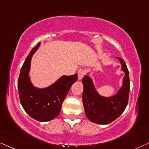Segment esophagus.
Here are the masks:
<instances>
[{
    "instance_id": "obj_1",
    "label": "esophagus",
    "mask_w": 149,
    "mask_h": 149,
    "mask_svg": "<svg viewBox=\"0 0 149 149\" xmlns=\"http://www.w3.org/2000/svg\"><path fill=\"white\" fill-rule=\"evenodd\" d=\"M86 74V70L84 69H80L78 71V78L79 79L81 80L82 78L85 76Z\"/></svg>"
}]
</instances>
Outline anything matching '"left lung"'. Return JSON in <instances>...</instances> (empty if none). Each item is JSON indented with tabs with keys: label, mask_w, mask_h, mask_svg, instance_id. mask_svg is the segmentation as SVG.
Here are the masks:
<instances>
[{
	"label": "left lung",
	"mask_w": 149,
	"mask_h": 149,
	"mask_svg": "<svg viewBox=\"0 0 149 149\" xmlns=\"http://www.w3.org/2000/svg\"><path fill=\"white\" fill-rule=\"evenodd\" d=\"M117 58L122 63L125 76L123 79L122 87L115 96H100L95 91L92 79L88 76L85 75L82 79L84 107L86 117L92 122L100 124H110L122 115L128 104L130 91L128 70L124 60L122 58Z\"/></svg>",
	"instance_id": "left-lung-1"
}]
</instances>
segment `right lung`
Listing matches in <instances>:
<instances>
[{"instance_id":"right-lung-1","label":"right lung","mask_w":149,"mask_h":149,"mask_svg":"<svg viewBox=\"0 0 149 149\" xmlns=\"http://www.w3.org/2000/svg\"><path fill=\"white\" fill-rule=\"evenodd\" d=\"M40 43L33 47L22 66L18 79L20 102L25 112L38 122H47L59 115L62 104L73 84L77 80V74L63 76L47 88L38 89L31 84L28 77L31 59Z\"/></svg>"}]
</instances>
